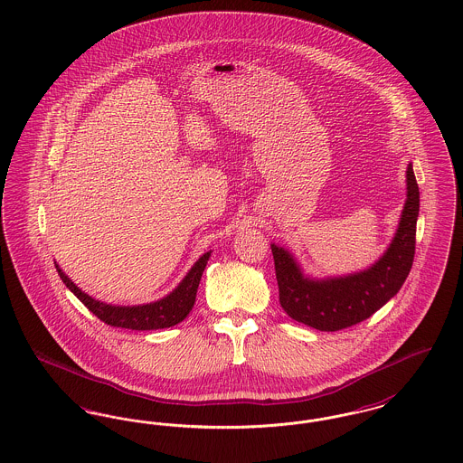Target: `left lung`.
<instances>
[{
    "label": "left lung",
    "mask_w": 463,
    "mask_h": 463,
    "mask_svg": "<svg viewBox=\"0 0 463 463\" xmlns=\"http://www.w3.org/2000/svg\"><path fill=\"white\" fill-rule=\"evenodd\" d=\"M408 198L399 229L387 253L368 270L326 281L302 276L293 257L272 244L279 304L289 317L319 331L354 326L385 306L406 281L415 259V236L420 193L411 165H408Z\"/></svg>",
    "instance_id": "left-lung-1"
}]
</instances>
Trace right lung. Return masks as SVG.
Masks as SVG:
<instances>
[{
	"instance_id": "obj_1",
	"label": "right lung",
	"mask_w": 463,
	"mask_h": 463,
	"mask_svg": "<svg viewBox=\"0 0 463 463\" xmlns=\"http://www.w3.org/2000/svg\"><path fill=\"white\" fill-rule=\"evenodd\" d=\"M208 259H210V251L199 259L194 267L189 270V274L184 278V281L168 297L157 300L155 304L137 306V307H116V306L99 302L76 287L59 269V265L55 267L64 285L85 304V307L89 308L90 312H93L106 325L116 326V328H127V330H161V328L175 326L191 312V308L196 302L199 281Z\"/></svg>"
}]
</instances>
